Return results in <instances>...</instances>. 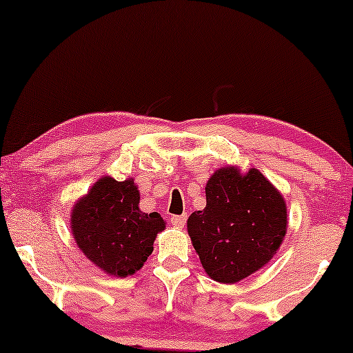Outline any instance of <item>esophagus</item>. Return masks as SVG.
<instances>
[{"label": "esophagus", "instance_id": "esophagus-1", "mask_svg": "<svg viewBox=\"0 0 353 353\" xmlns=\"http://www.w3.org/2000/svg\"><path fill=\"white\" fill-rule=\"evenodd\" d=\"M185 221H188V217L185 216H172L171 217V224L174 225V228H184Z\"/></svg>", "mask_w": 353, "mask_h": 353}]
</instances>
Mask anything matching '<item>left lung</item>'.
<instances>
[{"instance_id":"left-lung-1","label":"left lung","mask_w":353,"mask_h":353,"mask_svg":"<svg viewBox=\"0 0 353 353\" xmlns=\"http://www.w3.org/2000/svg\"><path fill=\"white\" fill-rule=\"evenodd\" d=\"M205 201L189 216L188 232L210 279L236 283L274 257L287 232V208L259 169H217L205 184Z\"/></svg>"}]
</instances>
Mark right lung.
Masks as SVG:
<instances>
[{
	"label": "right lung",
	"mask_w": 353,
	"mask_h": 353,
	"mask_svg": "<svg viewBox=\"0 0 353 353\" xmlns=\"http://www.w3.org/2000/svg\"><path fill=\"white\" fill-rule=\"evenodd\" d=\"M164 229L161 214L139 209V190L132 179L101 177L71 212L76 244L89 261L116 277L137 272Z\"/></svg>",
	"instance_id": "add662e5"
}]
</instances>
